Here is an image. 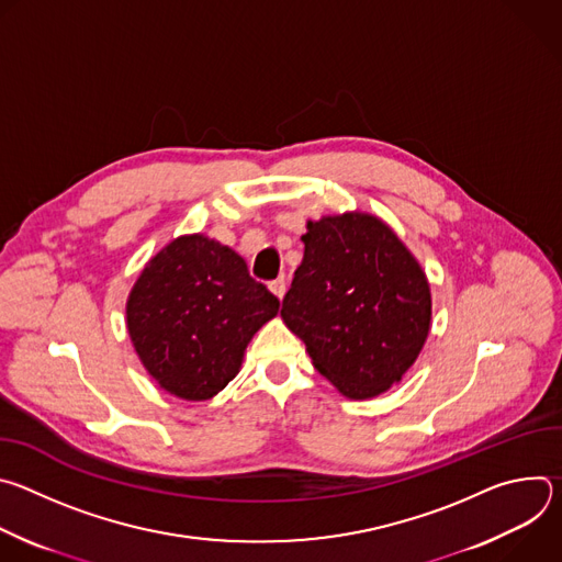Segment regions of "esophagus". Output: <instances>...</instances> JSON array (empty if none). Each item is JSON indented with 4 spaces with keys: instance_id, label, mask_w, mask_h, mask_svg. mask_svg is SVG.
<instances>
[{
    "instance_id": "1",
    "label": "esophagus",
    "mask_w": 562,
    "mask_h": 562,
    "mask_svg": "<svg viewBox=\"0 0 562 562\" xmlns=\"http://www.w3.org/2000/svg\"><path fill=\"white\" fill-rule=\"evenodd\" d=\"M269 289H271V293H273L278 300H282V297H284V293H286V282H284V278L273 280V282L269 284Z\"/></svg>"
}]
</instances>
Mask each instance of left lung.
Wrapping results in <instances>:
<instances>
[{"instance_id":"1","label":"left lung","mask_w":562,"mask_h":562,"mask_svg":"<svg viewBox=\"0 0 562 562\" xmlns=\"http://www.w3.org/2000/svg\"><path fill=\"white\" fill-rule=\"evenodd\" d=\"M304 256L282 319L345 397L369 400L418 360L431 329L425 269L378 215L345 211L306 222Z\"/></svg>"}]
</instances>
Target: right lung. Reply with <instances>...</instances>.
Returning a JSON list of instances; mask_svg holds the SVG:
<instances>
[{
    "label": "right lung",
    "mask_w": 562,
    "mask_h": 562,
    "mask_svg": "<svg viewBox=\"0 0 562 562\" xmlns=\"http://www.w3.org/2000/svg\"><path fill=\"white\" fill-rule=\"evenodd\" d=\"M278 308L243 256L189 233L144 265L126 300V329L159 389L202 403L237 375L249 342Z\"/></svg>",
    "instance_id": "obj_1"
}]
</instances>
